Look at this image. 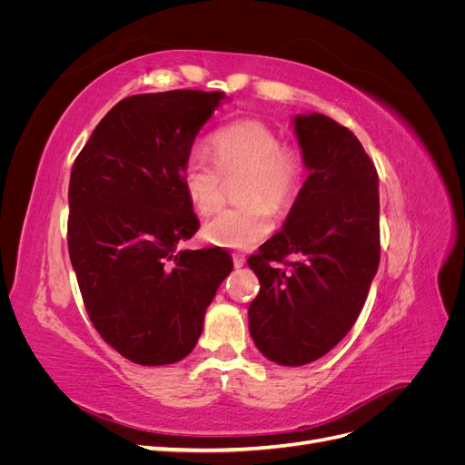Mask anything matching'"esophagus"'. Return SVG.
Wrapping results in <instances>:
<instances>
[{"label": "esophagus", "mask_w": 465, "mask_h": 465, "mask_svg": "<svg viewBox=\"0 0 465 465\" xmlns=\"http://www.w3.org/2000/svg\"><path fill=\"white\" fill-rule=\"evenodd\" d=\"M232 263L234 267H242L246 263V258L242 254H232Z\"/></svg>", "instance_id": "esophagus-1"}]
</instances>
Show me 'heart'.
<instances>
[{
	"label": "heart",
	"instance_id": "b5f03b06",
	"mask_svg": "<svg viewBox=\"0 0 465 465\" xmlns=\"http://www.w3.org/2000/svg\"><path fill=\"white\" fill-rule=\"evenodd\" d=\"M215 163L192 153L182 171V186L192 207L209 215L223 202V176L244 174L238 198L244 203L227 207L209 219L203 236L223 248H252L273 231V207H285L302 178V157L297 149L281 145V135L260 120L224 125L211 137Z\"/></svg>",
	"mask_w": 465,
	"mask_h": 465
}]
</instances>
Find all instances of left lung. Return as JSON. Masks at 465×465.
Segmentation results:
<instances>
[{"label": "left lung", "instance_id": "1", "mask_svg": "<svg viewBox=\"0 0 465 465\" xmlns=\"http://www.w3.org/2000/svg\"><path fill=\"white\" fill-rule=\"evenodd\" d=\"M308 178L283 229L248 258L260 279L250 335L262 355L302 367L328 353L357 322L380 263L374 163L353 132L311 112L292 118ZM289 253L287 271L271 265Z\"/></svg>", "mask_w": 465, "mask_h": 465}]
</instances>
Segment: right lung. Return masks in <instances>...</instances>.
Here are the masks:
<instances>
[{
  "label": "right lung",
  "instance_id": "1",
  "mask_svg": "<svg viewBox=\"0 0 465 465\" xmlns=\"http://www.w3.org/2000/svg\"><path fill=\"white\" fill-rule=\"evenodd\" d=\"M224 93L124 98L96 125L69 178L67 246L96 331L143 367L198 343L232 260L221 248L176 250L200 229L182 186L195 135Z\"/></svg>",
  "mask_w": 465,
  "mask_h": 465
}]
</instances>
